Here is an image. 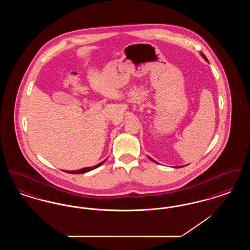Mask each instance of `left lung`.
Instances as JSON below:
<instances>
[{
    "instance_id": "8db88e82",
    "label": "left lung",
    "mask_w": 250,
    "mask_h": 250,
    "mask_svg": "<svg viewBox=\"0 0 250 250\" xmlns=\"http://www.w3.org/2000/svg\"><path fill=\"white\" fill-rule=\"evenodd\" d=\"M201 54H202V57H203V59L205 60V61H206V62H208V60H207V58H206V56H205V55H204V54H203V53H201ZM148 157H149V158H150V159H151V160H152V161H153V162H155V163H157V162H156V161H155V160H154V159H153V158H151V157H150V156H148Z\"/></svg>"
}]
</instances>
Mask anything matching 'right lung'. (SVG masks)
Masks as SVG:
<instances>
[{
	"mask_svg": "<svg viewBox=\"0 0 250 250\" xmlns=\"http://www.w3.org/2000/svg\"><path fill=\"white\" fill-rule=\"evenodd\" d=\"M107 159H105L104 161H102V162H100L99 164H97V165H95L94 167H83V168H81V169H77V170H63L64 172H68V173H72V174H81V173H85V172H88V171H91V170H93V169H95L96 167H98L101 166V165H103L104 163H105V161H106Z\"/></svg>",
	"mask_w": 250,
	"mask_h": 250,
	"instance_id": "right-lung-1",
	"label": "right lung"
}]
</instances>
